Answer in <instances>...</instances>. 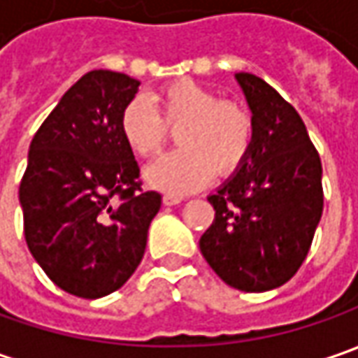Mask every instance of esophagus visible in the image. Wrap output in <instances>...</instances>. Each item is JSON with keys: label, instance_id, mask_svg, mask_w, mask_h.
<instances>
[{"label": "esophagus", "instance_id": "esophagus-1", "mask_svg": "<svg viewBox=\"0 0 358 358\" xmlns=\"http://www.w3.org/2000/svg\"><path fill=\"white\" fill-rule=\"evenodd\" d=\"M181 201H185L183 195H165V197H163V203H165V205H179Z\"/></svg>", "mask_w": 358, "mask_h": 358}]
</instances>
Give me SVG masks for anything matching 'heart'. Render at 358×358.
Listing matches in <instances>:
<instances>
[{
  "label": "heart",
  "mask_w": 358,
  "mask_h": 358,
  "mask_svg": "<svg viewBox=\"0 0 358 358\" xmlns=\"http://www.w3.org/2000/svg\"><path fill=\"white\" fill-rule=\"evenodd\" d=\"M149 103L131 99L119 115L123 141L139 157L157 153L167 125L177 127L179 151L167 153L145 169L153 189L179 195L207 185L219 175L237 171L253 143V119L241 103L219 99L195 81L181 79L151 93Z\"/></svg>",
  "instance_id": "obj_1"
}]
</instances>
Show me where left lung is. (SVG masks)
Wrapping results in <instances>:
<instances>
[{
	"mask_svg": "<svg viewBox=\"0 0 358 358\" xmlns=\"http://www.w3.org/2000/svg\"><path fill=\"white\" fill-rule=\"evenodd\" d=\"M253 119L247 159L207 201L215 219L199 239L229 287L263 293L289 281L323 215V167L295 107L253 73H235Z\"/></svg>",
	"mask_w": 358,
	"mask_h": 358,
	"instance_id": "left-lung-1",
	"label": "left lung"
}]
</instances>
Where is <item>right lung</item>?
Segmentation results:
<instances>
[{
    "instance_id": "obj_1",
    "label": "right lung",
    "mask_w": 358,
    "mask_h": 358,
    "mask_svg": "<svg viewBox=\"0 0 358 358\" xmlns=\"http://www.w3.org/2000/svg\"><path fill=\"white\" fill-rule=\"evenodd\" d=\"M125 73L93 69L65 91L29 145L20 185L27 247L69 295L99 299L139 267L161 207L141 191L119 115L139 91Z\"/></svg>"
}]
</instances>
